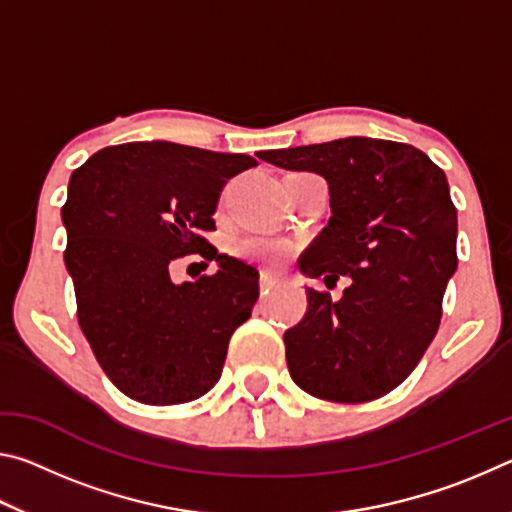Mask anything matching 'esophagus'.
Listing matches in <instances>:
<instances>
[{"label": "esophagus", "instance_id": "obj_1", "mask_svg": "<svg viewBox=\"0 0 512 512\" xmlns=\"http://www.w3.org/2000/svg\"><path fill=\"white\" fill-rule=\"evenodd\" d=\"M275 277L271 275V273H262L259 275V291H262V296H266L268 291H273V287H275Z\"/></svg>", "mask_w": 512, "mask_h": 512}]
</instances>
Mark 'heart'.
I'll use <instances>...</instances> for the list:
<instances>
[{
	"label": "heart",
	"instance_id": "heart-1",
	"mask_svg": "<svg viewBox=\"0 0 512 512\" xmlns=\"http://www.w3.org/2000/svg\"><path fill=\"white\" fill-rule=\"evenodd\" d=\"M237 255L246 259H257L266 264H280L289 255V248L280 241L264 239V237H248L237 244Z\"/></svg>",
	"mask_w": 512,
	"mask_h": 512
}]
</instances>
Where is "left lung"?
<instances>
[{
  "label": "left lung",
  "instance_id": "left-lung-1",
  "mask_svg": "<svg viewBox=\"0 0 512 512\" xmlns=\"http://www.w3.org/2000/svg\"><path fill=\"white\" fill-rule=\"evenodd\" d=\"M259 158L314 171L329 185L327 228L300 259L341 300L307 289V311L284 332L291 379L329 402L361 404L391 393L418 366L443 318L454 275L456 207L445 171L411 144L345 137Z\"/></svg>",
  "mask_w": 512,
  "mask_h": 512
}]
</instances>
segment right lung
<instances>
[{
  "label": "right lung",
  "mask_w": 512,
  "mask_h": 512,
  "mask_svg": "<svg viewBox=\"0 0 512 512\" xmlns=\"http://www.w3.org/2000/svg\"><path fill=\"white\" fill-rule=\"evenodd\" d=\"M257 167L244 153L173 142L106 146L72 173L60 210L76 316L99 366L135 402H192L219 381L230 336L259 296V273L219 255L205 232L225 183ZM198 252L220 264L173 285L168 268ZM205 262V264H206Z\"/></svg>",
  "instance_id": "obj_1"
}]
</instances>
